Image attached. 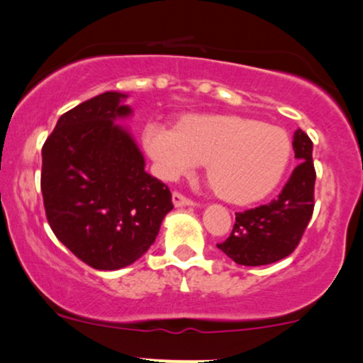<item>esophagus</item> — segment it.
I'll use <instances>...</instances> for the list:
<instances>
[{
	"instance_id": "34e87169",
	"label": "esophagus",
	"mask_w": 363,
	"mask_h": 363,
	"mask_svg": "<svg viewBox=\"0 0 363 363\" xmlns=\"http://www.w3.org/2000/svg\"><path fill=\"white\" fill-rule=\"evenodd\" d=\"M172 202L176 207H184V206H194V201L189 199V197H186L182 192H174L172 194Z\"/></svg>"
}]
</instances>
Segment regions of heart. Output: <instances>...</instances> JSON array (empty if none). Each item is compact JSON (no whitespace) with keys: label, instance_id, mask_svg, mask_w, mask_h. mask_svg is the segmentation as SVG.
I'll return each instance as SVG.
<instances>
[{"label":"heart","instance_id":"heart-1","mask_svg":"<svg viewBox=\"0 0 363 363\" xmlns=\"http://www.w3.org/2000/svg\"><path fill=\"white\" fill-rule=\"evenodd\" d=\"M144 146L169 181L207 162L217 194L234 204L267 196L282 179L292 151L282 128L240 116H186L177 129L149 124Z\"/></svg>","mask_w":363,"mask_h":363}]
</instances>
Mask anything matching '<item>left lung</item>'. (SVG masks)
I'll return each mask as SVG.
<instances>
[{"label":"left lung","mask_w":363,"mask_h":363,"mask_svg":"<svg viewBox=\"0 0 363 363\" xmlns=\"http://www.w3.org/2000/svg\"><path fill=\"white\" fill-rule=\"evenodd\" d=\"M294 151L301 164L269 204L235 212V224L224 242L217 244L239 265H267L291 255L301 242L313 214L315 167L312 141L302 129L294 134Z\"/></svg>","instance_id":"obj_1"}]
</instances>
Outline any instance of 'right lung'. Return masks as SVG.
I'll return each mask as SVG.
<instances>
[{
  "instance_id": "right-lung-1",
  "label": "right lung",
  "mask_w": 363,
  "mask_h": 363,
  "mask_svg": "<svg viewBox=\"0 0 363 363\" xmlns=\"http://www.w3.org/2000/svg\"><path fill=\"white\" fill-rule=\"evenodd\" d=\"M108 91L57 121L43 146L41 192L55 235L89 267L118 270L151 247L172 194L116 118L131 114Z\"/></svg>"
}]
</instances>
